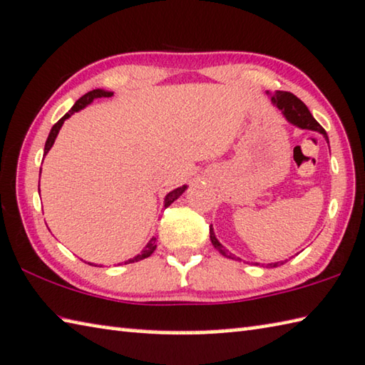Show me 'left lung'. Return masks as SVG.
Instances as JSON below:
<instances>
[{"label":"left lung","mask_w":365,"mask_h":365,"mask_svg":"<svg viewBox=\"0 0 365 365\" xmlns=\"http://www.w3.org/2000/svg\"><path fill=\"white\" fill-rule=\"evenodd\" d=\"M268 96L271 97V103L276 106L277 110H281L282 117H284L289 121V123L297 126V128H300V130H310V131L320 133V135L327 140V143H329L327 131L322 128V125L318 123V121L314 117H312V113H310V110L307 108V106H305V103L300 99H297L296 96L291 94V92H284V91H276L274 94L268 92ZM210 239H211V244L214 245V248H217V250H219V253H222L224 257L234 259V257L230 255V253H227V250H225L224 245L217 240L216 234H214L212 225H210ZM286 262H287V259H284V262L268 263V266H271V268H276V266L284 264Z\"/></svg>","instance_id":"8db88e82"}]
</instances>
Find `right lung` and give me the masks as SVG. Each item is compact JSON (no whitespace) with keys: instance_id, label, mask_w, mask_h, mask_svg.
Segmentation results:
<instances>
[{"instance_id":"right-lung-1","label":"right lung","mask_w":365,"mask_h":365,"mask_svg":"<svg viewBox=\"0 0 365 365\" xmlns=\"http://www.w3.org/2000/svg\"><path fill=\"white\" fill-rule=\"evenodd\" d=\"M112 96H113V92H110V91L94 89V91L88 92V94H84L83 97H81V99H78V101H76V103H74V106L71 107V110H69L68 113L63 115V117H61L60 120H58L53 126H51L50 135H48V138H47V141H45L43 155H47V154H48V151L51 149V146H53V144H55V140H56L58 133H60L63 123H65V120H68L69 117H71V115H74L76 112H79V110H83V108L88 107L89 103H92V102H94L96 99H101V97H112ZM40 172H42V170H40ZM38 187H40V182H38ZM187 188H188L187 185H182V187H178V188H175V190H172L170 193H167V195H165V198H164V207L170 206V205L173 203V201L180 198V195H182ZM38 193H40V188H38ZM155 247H158V245H155V237H153V239L149 240L148 244H146V247H144L143 250H141L140 253H138L136 257H133V258H130V259H128V262H125V264H126V263H135V262H140V259H144V258L151 257L153 253H154V250H155Z\"/></svg>"}]
</instances>
